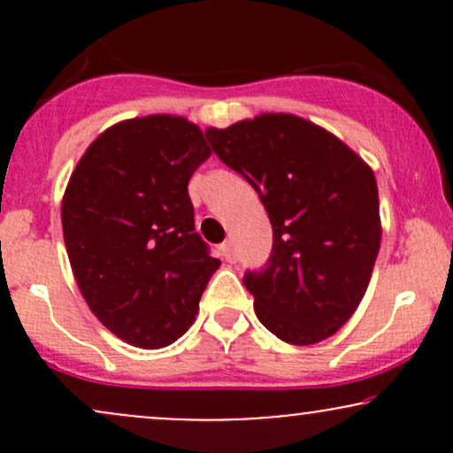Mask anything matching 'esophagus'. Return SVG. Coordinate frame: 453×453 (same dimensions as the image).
I'll list each match as a JSON object with an SVG mask.
<instances>
[{
    "instance_id": "obj_1",
    "label": "esophagus",
    "mask_w": 453,
    "mask_h": 453,
    "mask_svg": "<svg viewBox=\"0 0 453 453\" xmlns=\"http://www.w3.org/2000/svg\"><path fill=\"white\" fill-rule=\"evenodd\" d=\"M221 251H223V257H226V259H227V262H230V264H236V259H238V253H236V249H234V244H232V241L223 242Z\"/></svg>"
}]
</instances>
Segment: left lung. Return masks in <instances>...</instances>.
<instances>
[{
  "label": "left lung",
  "mask_w": 453,
  "mask_h": 453,
  "mask_svg": "<svg viewBox=\"0 0 453 453\" xmlns=\"http://www.w3.org/2000/svg\"><path fill=\"white\" fill-rule=\"evenodd\" d=\"M212 150L257 191L273 251L244 273L257 319L289 345H315L357 309L381 244L372 170L326 129L262 114L206 129Z\"/></svg>",
  "instance_id": "left-lung-1"
}]
</instances>
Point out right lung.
I'll use <instances>...</instances> for the list:
<instances>
[{"instance_id":"obj_1","label":"right lung","mask_w":453,"mask_h":453,"mask_svg":"<svg viewBox=\"0 0 453 453\" xmlns=\"http://www.w3.org/2000/svg\"><path fill=\"white\" fill-rule=\"evenodd\" d=\"M209 155L194 123L150 114L106 129L72 173L67 257L93 315L129 345L159 349L183 336L219 268L187 191Z\"/></svg>"}]
</instances>
